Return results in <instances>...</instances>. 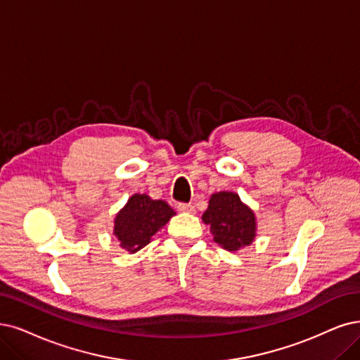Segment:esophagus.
I'll return each mask as SVG.
<instances>
[{"label": "esophagus", "mask_w": 360, "mask_h": 360, "mask_svg": "<svg viewBox=\"0 0 360 360\" xmlns=\"http://www.w3.org/2000/svg\"><path fill=\"white\" fill-rule=\"evenodd\" d=\"M178 210L179 212H188V214H194L195 207L193 205H188V203H179L178 205Z\"/></svg>", "instance_id": "obj_1"}]
</instances>
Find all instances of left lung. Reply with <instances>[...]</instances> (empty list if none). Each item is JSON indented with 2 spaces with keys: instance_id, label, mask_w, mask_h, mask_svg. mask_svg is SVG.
<instances>
[{
  "instance_id": "8db88e82",
  "label": "left lung",
  "mask_w": 360,
  "mask_h": 360,
  "mask_svg": "<svg viewBox=\"0 0 360 360\" xmlns=\"http://www.w3.org/2000/svg\"><path fill=\"white\" fill-rule=\"evenodd\" d=\"M210 225L214 240L230 252L249 246L257 236V218L238 194L219 191L210 195L209 206L202 217Z\"/></svg>"
}]
</instances>
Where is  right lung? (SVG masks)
I'll return each mask as SVG.
<instances>
[{"label": "right lung", "instance_id": "1", "mask_svg": "<svg viewBox=\"0 0 360 360\" xmlns=\"http://www.w3.org/2000/svg\"><path fill=\"white\" fill-rule=\"evenodd\" d=\"M173 215L175 210L166 202L153 200L146 194H133L115 215L114 236L120 246L135 254L151 242V237L162 230Z\"/></svg>", "mask_w": 360, "mask_h": 360}]
</instances>
